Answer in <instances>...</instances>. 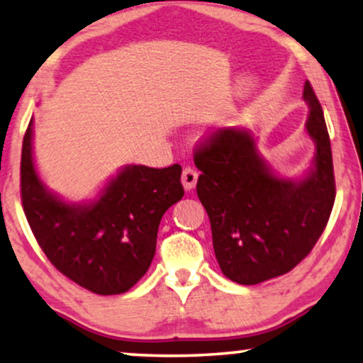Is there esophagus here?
<instances>
[{"mask_svg":"<svg viewBox=\"0 0 363 363\" xmlns=\"http://www.w3.org/2000/svg\"><path fill=\"white\" fill-rule=\"evenodd\" d=\"M196 182H198V172L195 170V168L193 167L183 168L182 183H183V186H185V190H191V188H195Z\"/></svg>","mask_w":363,"mask_h":363,"instance_id":"1","label":"esophagus"}]
</instances>
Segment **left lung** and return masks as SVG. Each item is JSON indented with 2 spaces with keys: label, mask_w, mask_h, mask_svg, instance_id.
Masks as SVG:
<instances>
[{
  "label": "left lung",
  "mask_w": 363,
  "mask_h": 363,
  "mask_svg": "<svg viewBox=\"0 0 363 363\" xmlns=\"http://www.w3.org/2000/svg\"><path fill=\"white\" fill-rule=\"evenodd\" d=\"M306 128L315 142L314 168L301 182L272 175L255 138L220 128L195 147L201 172L196 193L211 223L213 247L223 274L252 286L282 276L312 251L335 201L330 138L320 102L306 81Z\"/></svg>",
  "instance_id": "8db88e82"
}]
</instances>
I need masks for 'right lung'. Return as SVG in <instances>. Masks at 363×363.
Masks as SVG:
<instances>
[{
	"instance_id": "add662e5",
	"label": "right lung",
	"mask_w": 363,
	"mask_h": 363,
	"mask_svg": "<svg viewBox=\"0 0 363 363\" xmlns=\"http://www.w3.org/2000/svg\"><path fill=\"white\" fill-rule=\"evenodd\" d=\"M29 123L21 152V201L38 245L59 272L101 296L127 292L152 264L160 220L185 191L182 167H125L89 205L49 193L33 162Z\"/></svg>"
}]
</instances>
